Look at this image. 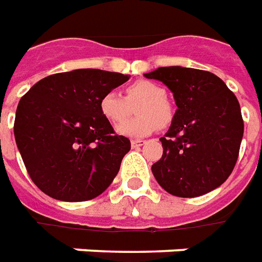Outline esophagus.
<instances>
[{
	"instance_id": "esophagus-1",
	"label": "esophagus",
	"mask_w": 262,
	"mask_h": 262,
	"mask_svg": "<svg viewBox=\"0 0 262 262\" xmlns=\"http://www.w3.org/2000/svg\"><path fill=\"white\" fill-rule=\"evenodd\" d=\"M144 144V139H133V141H131V146H133V148H139V146H142Z\"/></svg>"
}]
</instances>
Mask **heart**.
<instances>
[{
	"mask_svg": "<svg viewBox=\"0 0 262 262\" xmlns=\"http://www.w3.org/2000/svg\"><path fill=\"white\" fill-rule=\"evenodd\" d=\"M135 102L137 117L130 119L117 127V133L129 138L146 137L156 129L166 128L173 121V107L166 99L165 88L148 79L129 83L125 88V96L107 92L100 97L99 108L102 116L112 124L121 123Z\"/></svg>",
	"mask_w": 262,
	"mask_h": 262,
	"instance_id": "heart-1",
	"label": "heart"
}]
</instances>
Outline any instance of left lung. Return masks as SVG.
Wrapping results in <instances>:
<instances>
[{
    "label": "left lung",
    "mask_w": 262,
    "mask_h": 262,
    "mask_svg": "<svg viewBox=\"0 0 262 262\" xmlns=\"http://www.w3.org/2000/svg\"><path fill=\"white\" fill-rule=\"evenodd\" d=\"M145 76L163 82L177 106L170 128L160 138L163 155L152 165L156 181L183 198L217 188L234 169L243 138L237 97L208 71L160 67Z\"/></svg>",
    "instance_id": "8db88e82"
}]
</instances>
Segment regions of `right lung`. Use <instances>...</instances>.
<instances>
[{
    "label": "right lung",
    "mask_w": 262,
    "mask_h": 262,
    "mask_svg": "<svg viewBox=\"0 0 262 262\" xmlns=\"http://www.w3.org/2000/svg\"><path fill=\"white\" fill-rule=\"evenodd\" d=\"M129 75L74 70L46 76L19 100L13 134L30 179L54 200L96 198L131 149L103 117L100 97Z\"/></svg>",
    "instance_id": "obj_1"
}]
</instances>
